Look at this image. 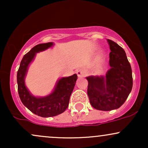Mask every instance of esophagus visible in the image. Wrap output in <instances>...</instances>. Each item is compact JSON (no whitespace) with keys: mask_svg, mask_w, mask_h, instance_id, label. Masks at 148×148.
I'll use <instances>...</instances> for the list:
<instances>
[{"mask_svg":"<svg viewBox=\"0 0 148 148\" xmlns=\"http://www.w3.org/2000/svg\"><path fill=\"white\" fill-rule=\"evenodd\" d=\"M76 74H77L78 77H79V78L84 77V76H86V73H85V71L82 69H78V70L76 71Z\"/></svg>","mask_w":148,"mask_h":148,"instance_id":"1","label":"esophagus"}]
</instances>
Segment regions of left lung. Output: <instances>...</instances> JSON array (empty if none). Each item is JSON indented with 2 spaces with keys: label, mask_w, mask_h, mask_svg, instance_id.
Returning a JSON list of instances; mask_svg holds the SVG:
<instances>
[{
  "label": "left lung",
  "mask_w": 148,
  "mask_h": 148,
  "mask_svg": "<svg viewBox=\"0 0 148 148\" xmlns=\"http://www.w3.org/2000/svg\"><path fill=\"white\" fill-rule=\"evenodd\" d=\"M111 53L106 77L88 76V95L93 108L111 111L120 108L126 101L133 86L132 71L125 50L108 40Z\"/></svg>",
  "instance_id": "8db88e82"
}]
</instances>
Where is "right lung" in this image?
<instances>
[{
	"instance_id": "right-lung-1",
	"label": "right lung",
	"mask_w": 148,
	"mask_h": 148,
	"mask_svg": "<svg viewBox=\"0 0 148 148\" xmlns=\"http://www.w3.org/2000/svg\"><path fill=\"white\" fill-rule=\"evenodd\" d=\"M53 42L40 44L25 54L17 72L18 92L22 103L34 114L47 118L63 113L67 108L69 98L75 86L77 75L62 78L58 81L53 92L45 97H35L32 95L25 86L24 78L29 64L36 53L42 51L52 47Z\"/></svg>"
}]
</instances>
